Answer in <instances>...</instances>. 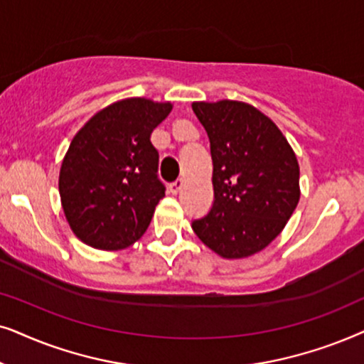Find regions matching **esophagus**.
Instances as JSON below:
<instances>
[{"label":"esophagus","instance_id":"obj_1","mask_svg":"<svg viewBox=\"0 0 364 364\" xmlns=\"http://www.w3.org/2000/svg\"><path fill=\"white\" fill-rule=\"evenodd\" d=\"M183 185H185V181H183V179H176V181L169 185V191H171L173 195H178V193L183 190Z\"/></svg>","mask_w":364,"mask_h":364}]
</instances>
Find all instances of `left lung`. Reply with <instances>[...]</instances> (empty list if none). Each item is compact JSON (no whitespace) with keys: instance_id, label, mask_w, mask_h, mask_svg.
<instances>
[{"instance_id":"obj_1","label":"left lung","mask_w":364,"mask_h":364,"mask_svg":"<svg viewBox=\"0 0 364 364\" xmlns=\"http://www.w3.org/2000/svg\"><path fill=\"white\" fill-rule=\"evenodd\" d=\"M193 111L210 138L215 201L191 228L223 258H246L266 248L291 218L299 201L298 159L255 106L201 101Z\"/></svg>"}]
</instances>
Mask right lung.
<instances>
[{
  "instance_id": "1",
  "label": "right lung",
  "mask_w": 364,
  "mask_h": 364,
  "mask_svg": "<svg viewBox=\"0 0 364 364\" xmlns=\"http://www.w3.org/2000/svg\"><path fill=\"white\" fill-rule=\"evenodd\" d=\"M171 109V103L144 98L118 101L73 138L61 164L60 196L66 220L83 243L123 250L148 230L166 190L149 138Z\"/></svg>"
}]
</instances>
